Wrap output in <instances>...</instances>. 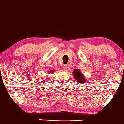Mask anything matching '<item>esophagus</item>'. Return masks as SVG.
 <instances>
[{"label": "esophagus", "mask_w": 124, "mask_h": 124, "mask_svg": "<svg viewBox=\"0 0 124 124\" xmlns=\"http://www.w3.org/2000/svg\"><path fill=\"white\" fill-rule=\"evenodd\" d=\"M68 67V65H67V64H65V65H63V69H64V70H66V69H67Z\"/></svg>", "instance_id": "obj_1"}]
</instances>
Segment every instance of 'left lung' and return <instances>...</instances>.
I'll list each match as a JSON object with an SVG mask.
<instances>
[{"mask_svg":"<svg viewBox=\"0 0 124 124\" xmlns=\"http://www.w3.org/2000/svg\"><path fill=\"white\" fill-rule=\"evenodd\" d=\"M74 74V78L76 80L78 83L80 84L84 83L85 82L87 81L86 79H85V77L84 76V74L81 72L79 69H74V71L72 72Z\"/></svg>","mask_w":124,"mask_h":124,"instance_id":"8db88e82","label":"left lung"}]
</instances>
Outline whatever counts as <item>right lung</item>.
<instances>
[{
  "instance_id": "1",
  "label": "right lung",
  "mask_w": 124,
  "mask_h": 124,
  "mask_svg": "<svg viewBox=\"0 0 124 124\" xmlns=\"http://www.w3.org/2000/svg\"><path fill=\"white\" fill-rule=\"evenodd\" d=\"M54 71H55V70H50V71H48V73H49L50 72H52H52H54Z\"/></svg>"
}]
</instances>
